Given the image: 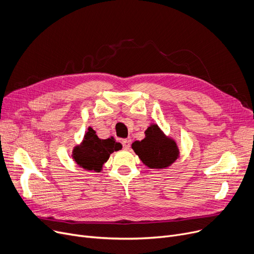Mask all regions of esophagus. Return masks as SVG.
I'll return each instance as SVG.
<instances>
[{
	"label": "esophagus",
	"instance_id": "1",
	"mask_svg": "<svg viewBox=\"0 0 254 254\" xmlns=\"http://www.w3.org/2000/svg\"><path fill=\"white\" fill-rule=\"evenodd\" d=\"M122 143H123V145H124V148H125V149H129L131 140H130L129 138H127V139L122 140Z\"/></svg>",
	"mask_w": 254,
	"mask_h": 254
}]
</instances>
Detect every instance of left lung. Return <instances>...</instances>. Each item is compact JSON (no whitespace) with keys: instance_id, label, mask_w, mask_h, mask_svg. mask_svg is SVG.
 I'll use <instances>...</instances> for the list:
<instances>
[{"instance_id":"1","label":"left lung","mask_w":254,"mask_h":254,"mask_svg":"<svg viewBox=\"0 0 254 254\" xmlns=\"http://www.w3.org/2000/svg\"><path fill=\"white\" fill-rule=\"evenodd\" d=\"M131 148L145 166L154 170L169 168L180 154L176 141L167 136L156 124H151L145 130V138L135 141Z\"/></svg>"}]
</instances>
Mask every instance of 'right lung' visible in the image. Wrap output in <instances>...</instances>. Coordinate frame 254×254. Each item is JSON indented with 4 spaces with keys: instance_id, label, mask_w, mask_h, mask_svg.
Segmentation results:
<instances>
[{
    "instance_id": "right-lung-1",
    "label": "right lung",
    "mask_w": 254,
    "mask_h": 254,
    "mask_svg": "<svg viewBox=\"0 0 254 254\" xmlns=\"http://www.w3.org/2000/svg\"><path fill=\"white\" fill-rule=\"evenodd\" d=\"M122 148V144L116 142L113 137L100 139L96 135V130L89 127L81 143L73 148L72 158L80 168L99 173L103 170V165L108 161L110 154Z\"/></svg>"
}]
</instances>
